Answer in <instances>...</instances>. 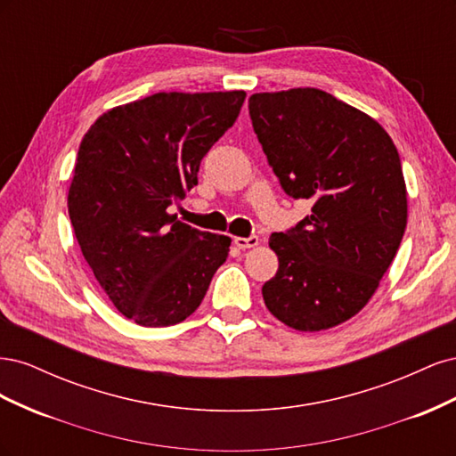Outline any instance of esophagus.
<instances>
[{"instance_id":"esophagus-1","label":"esophagus","mask_w":456,"mask_h":456,"mask_svg":"<svg viewBox=\"0 0 456 456\" xmlns=\"http://www.w3.org/2000/svg\"><path fill=\"white\" fill-rule=\"evenodd\" d=\"M233 243H236L238 249H251V247H256V245H258V236L233 238Z\"/></svg>"}]
</instances>
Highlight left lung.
I'll use <instances>...</instances> for the list:
<instances>
[{"label": "left lung", "mask_w": 456, "mask_h": 456, "mask_svg": "<svg viewBox=\"0 0 456 456\" xmlns=\"http://www.w3.org/2000/svg\"><path fill=\"white\" fill-rule=\"evenodd\" d=\"M256 139L287 196L312 215L272 233L280 268L266 308L297 330L360 312L392 265L407 226V190L390 134L357 108L305 87L249 99Z\"/></svg>", "instance_id": "left-lung-1"}]
</instances>
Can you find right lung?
I'll return each instance as SVG.
<instances>
[{"label": "right lung", "instance_id": "right-lung-1", "mask_svg": "<svg viewBox=\"0 0 456 456\" xmlns=\"http://www.w3.org/2000/svg\"><path fill=\"white\" fill-rule=\"evenodd\" d=\"M243 101L245 91L156 93L108 110L79 144L68 213L96 281L136 325L184 322L226 262L228 236L167 209L198 184Z\"/></svg>", "mask_w": 456, "mask_h": 456}]
</instances>
